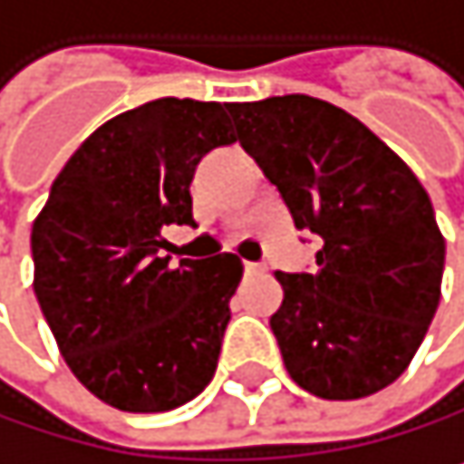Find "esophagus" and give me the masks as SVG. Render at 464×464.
I'll list each match as a JSON object with an SVG mask.
<instances>
[{"label":"esophagus","instance_id":"34e87169","mask_svg":"<svg viewBox=\"0 0 464 464\" xmlns=\"http://www.w3.org/2000/svg\"><path fill=\"white\" fill-rule=\"evenodd\" d=\"M243 271H246V274H260L263 266H260V263H243Z\"/></svg>","mask_w":464,"mask_h":464}]
</instances>
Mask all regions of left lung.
<instances>
[{
  "label": "left lung",
  "mask_w": 464,
  "mask_h": 464,
  "mask_svg": "<svg viewBox=\"0 0 464 464\" xmlns=\"http://www.w3.org/2000/svg\"><path fill=\"white\" fill-rule=\"evenodd\" d=\"M243 149L276 185L315 271L282 274L271 315L290 379L352 401L396 382L440 304L446 240L404 160L345 110L304 96L229 107Z\"/></svg>",
  "instance_id": "8db88e82"
}]
</instances>
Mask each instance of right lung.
Instances as JSON below:
<instances>
[{
  "instance_id": "right-lung-1",
  "label": "right lung",
  "mask_w": 464,
  "mask_h": 464,
  "mask_svg": "<svg viewBox=\"0 0 464 464\" xmlns=\"http://www.w3.org/2000/svg\"><path fill=\"white\" fill-rule=\"evenodd\" d=\"M229 104L154 99L102 124L33 224L35 295L74 376L124 412H166L210 384L243 276L235 254L171 263L196 227L190 182L235 143Z\"/></svg>"
}]
</instances>
